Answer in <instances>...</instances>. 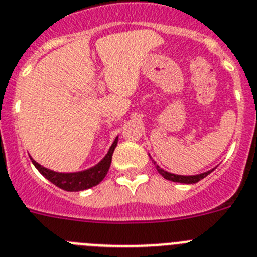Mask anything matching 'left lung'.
<instances>
[{
  "mask_svg": "<svg viewBox=\"0 0 257 257\" xmlns=\"http://www.w3.org/2000/svg\"><path fill=\"white\" fill-rule=\"evenodd\" d=\"M156 169L159 172L160 175L163 177L166 178V180H169V181H173V182H181V184H196L198 181L203 180V178L208 176L212 171L208 172H204V173H200V175H196V176H180V175H173V173H169V172H166L164 169L160 168L159 166H156Z\"/></svg>",
  "mask_w": 257,
  "mask_h": 257,
  "instance_id": "1",
  "label": "left lung"
}]
</instances>
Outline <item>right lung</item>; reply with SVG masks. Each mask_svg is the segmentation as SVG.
I'll list each match as a JSON object with an SVG mask.
<instances>
[{"label": "right lung", "instance_id": "right-lung-1", "mask_svg": "<svg viewBox=\"0 0 257 257\" xmlns=\"http://www.w3.org/2000/svg\"><path fill=\"white\" fill-rule=\"evenodd\" d=\"M116 145H117V137L115 138L113 144L111 145L110 150L107 153L101 162L98 163L97 166L93 168H89L86 171L76 172V173H58V172L50 171V169L45 168V167L40 166L39 163L31 158L33 166L37 168V171L41 173L45 178H48L49 181L53 182L55 186L61 187L66 191H81L90 189V187L95 186L106 177L107 172L110 169L111 159H112V154L115 150Z\"/></svg>", "mask_w": 257, "mask_h": 257}]
</instances>
